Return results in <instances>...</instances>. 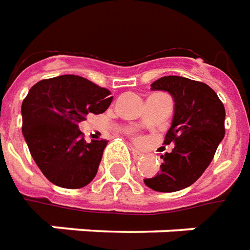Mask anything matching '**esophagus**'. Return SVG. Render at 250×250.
I'll return each mask as SVG.
<instances>
[{"label":"esophagus","mask_w":250,"mask_h":250,"mask_svg":"<svg viewBox=\"0 0 250 250\" xmlns=\"http://www.w3.org/2000/svg\"><path fill=\"white\" fill-rule=\"evenodd\" d=\"M132 155H133L134 159H141V157L144 156V152H141V150L132 148Z\"/></svg>","instance_id":"1"}]
</instances>
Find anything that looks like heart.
Listing matches in <instances>:
<instances>
[{"instance_id": "heart-1", "label": "heart", "mask_w": 250, "mask_h": 250, "mask_svg": "<svg viewBox=\"0 0 250 250\" xmlns=\"http://www.w3.org/2000/svg\"><path fill=\"white\" fill-rule=\"evenodd\" d=\"M137 140H139V137H137Z\"/></svg>"}]
</instances>
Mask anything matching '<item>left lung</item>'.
Listing matches in <instances>:
<instances>
[{"mask_svg":"<svg viewBox=\"0 0 250 250\" xmlns=\"http://www.w3.org/2000/svg\"><path fill=\"white\" fill-rule=\"evenodd\" d=\"M150 88L164 90L173 97L175 114L164 144L175 146L160 157V172L144 183L159 192L183 190L201 178L224 139V104L206 83L188 78L163 77Z\"/></svg>","mask_w":250,"mask_h":250,"instance_id":"obj_1","label":"left lung"}]
</instances>
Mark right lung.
<instances>
[{
  "instance_id": "obj_1",
  "label": "right lung",
  "mask_w": 250,
  "mask_h": 250,
  "mask_svg": "<svg viewBox=\"0 0 250 250\" xmlns=\"http://www.w3.org/2000/svg\"><path fill=\"white\" fill-rule=\"evenodd\" d=\"M110 91L78 75L43 79L22 101V134L51 183L82 188L97 175L107 140H84L79 122L109 107Z\"/></svg>"
}]
</instances>
